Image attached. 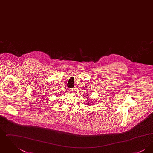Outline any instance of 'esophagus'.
Segmentation results:
<instances>
[{"label":"esophagus","mask_w":153,"mask_h":153,"mask_svg":"<svg viewBox=\"0 0 153 153\" xmlns=\"http://www.w3.org/2000/svg\"><path fill=\"white\" fill-rule=\"evenodd\" d=\"M71 92H75L76 89H75V88H72V89H71Z\"/></svg>","instance_id":"34e87169"}]
</instances>
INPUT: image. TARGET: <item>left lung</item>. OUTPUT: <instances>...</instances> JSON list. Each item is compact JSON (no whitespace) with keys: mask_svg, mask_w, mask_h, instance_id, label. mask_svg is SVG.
Masks as SVG:
<instances>
[{"mask_svg":"<svg viewBox=\"0 0 153 153\" xmlns=\"http://www.w3.org/2000/svg\"><path fill=\"white\" fill-rule=\"evenodd\" d=\"M88 95H87V96H86V97H88ZM87 103H88V104H89V103H91V102H87Z\"/></svg>","mask_w":153,"mask_h":153,"instance_id":"1","label":"left lung"}]
</instances>
